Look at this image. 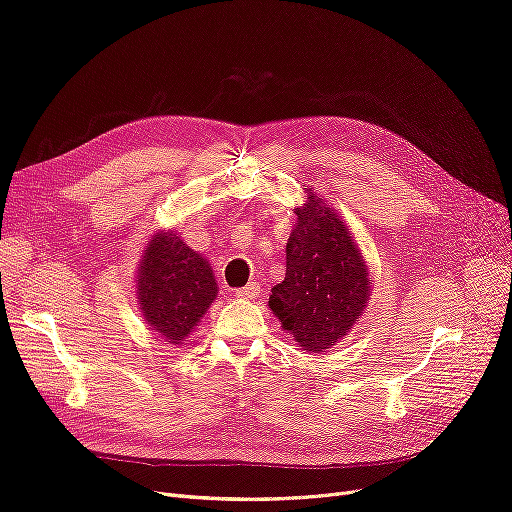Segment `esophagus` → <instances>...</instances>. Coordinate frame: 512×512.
Instances as JSON below:
<instances>
[{
  "mask_svg": "<svg viewBox=\"0 0 512 512\" xmlns=\"http://www.w3.org/2000/svg\"><path fill=\"white\" fill-rule=\"evenodd\" d=\"M234 295H236L238 299H255V297L259 295V284H257V282H251V284H247V286L236 288Z\"/></svg>",
  "mask_w": 512,
  "mask_h": 512,
  "instance_id": "1",
  "label": "esophagus"
}]
</instances>
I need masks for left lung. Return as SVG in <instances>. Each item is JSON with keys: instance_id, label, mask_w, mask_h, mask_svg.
I'll return each mask as SVG.
<instances>
[{"instance_id": "obj_1", "label": "left lung", "mask_w": 512, "mask_h": 512, "mask_svg": "<svg viewBox=\"0 0 512 512\" xmlns=\"http://www.w3.org/2000/svg\"><path fill=\"white\" fill-rule=\"evenodd\" d=\"M286 242V276L270 307L305 351L335 345L358 322L370 293L368 268L339 215L314 192Z\"/></svg>"}]
</instances>
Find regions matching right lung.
Masks as SVG:
<instances>
[{"label": "right lung", "mask_w": 512, "mask_h": 512, "mask_svg": "<svg viewBox=\"0 0 512 512\" xmlns=\"http://www.w3.org/2000/svg\"><path fill=\"white\" fill-rule=\"evenodd\" d=\"M217 297L211 265L171 232L152 238L140 261L138 299L152 330L182 343Z\"/></svg>", "instance_id": "right-lung-1"}]
</instances>
